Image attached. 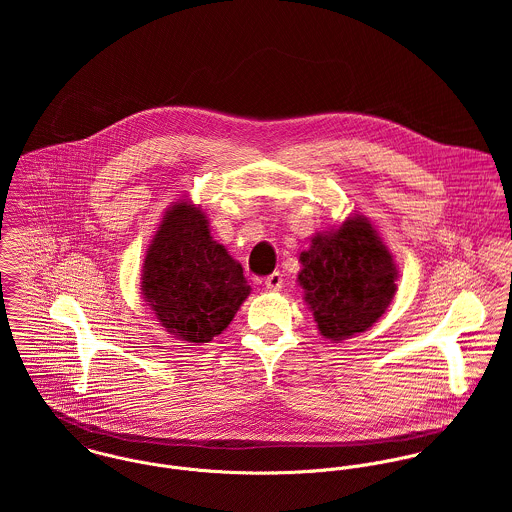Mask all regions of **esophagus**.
<instances>
[{
	"mask_svg": "<svg viewBox=\"0 0 512 512\" xmlns=\"http://www.w3.org/2000/svg\"><path fill=\"white\" fill-rule=\"evenodd\" d=\"M282 284H284V278L280 272H274L270 274L266 280H264V286L268 292H280L282 290Z\"/></svg>",
	"mask_w": 512,
	"mask_h": 512,
	"instance_id": "obj_1",
	"label": "esophagus"
}]
</instances>
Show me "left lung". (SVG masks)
I'll list each match as a JSON object with an SVG mask.
<instances>
[{
    "label": "left lung",
    "instance_id": "8db88e82",
    "mask_svg": "<svg viewBox=\"0 0 512 512\" xmlns=\"http://www.w3.org/2000/svg\"><path fill=\"white\" fill-rule=\"evenodd\" d=\"M299 262L305 303L321 335L335 343L370 329L394 299V258L363 215L317 232Z\"/></svg>",
    "mask_w": 512,
    "mask_h": 512
}]
</instances>
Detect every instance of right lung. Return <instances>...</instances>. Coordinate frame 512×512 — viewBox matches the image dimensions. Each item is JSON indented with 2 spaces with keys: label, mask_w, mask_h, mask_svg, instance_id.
I'll use <instances>...</instances> for the list:
<instances>
[{
  "label": "right lung",
  "mask_w": 512,
  "mask_h": 512,
  "mask_svg": "<svg viewBox=\"0 0 512 512\" xmlns=\"http://www.w3.org/2000/svg\"><path fill=\"white\" fill-rule=\"evenodd\" d=\"M142 293L175 339L209 343L230 325L250 286L242 266L213 240L201 207L181 199L167 209L147 248Z\"/></svg>",
  "instance_id": "add662e5"
}]
</instances>
